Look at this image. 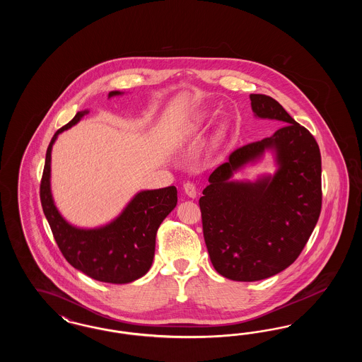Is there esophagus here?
<instances>
[{
	"label": "esophagus",
	"instance_id": "34e87169",
	"mask_svg": "<svg viewBox=\"0 0 362 362\" xmlns=\"http://www.w3.org/2000/svg\"><path fill=\"white\" fill-rule=\"evenodd\" d=\"M183 189H185L186 195L189 197V198H192V199H194V198L197 197V189H195V185H192V183L187 182V183H185V185H183Z\"/></svg>",
	"mask_w": 362,
	"mask_h": 362
}]
</instances>
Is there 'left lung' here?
Segmentation results:
<instances>
[{"instance_id":"1","label":"left lung","mask_w":362,"mask_h":362,"mask_svg":"<svg viewBox=\"0 0 362 362\" xmlns=\"http://www.w3.org/2000/svg\"><path fill=\"white\" fill-rule=\"evenodd\" d=\"M254 115L284 124L272 137L236 149L202 191L204 238L218 274L241 282L276 276L310 239L322 209V157L310 132L270 96L250 95ZM274 152L277 170L255 182L233 181L247 163Z\"/></svg>"}]
</instances>
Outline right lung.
I'll return each instance as SVG.
<instances>
[{"label": "right lung", "mask_w": 362, "mask_h": 362, "mask_svg": "<svg viewBox=\"0 0 362 362\" xmlns=\"http://www.w3.org/2000/svg\"><path fill=\"white\" fill-rule=\"evenodd\" d=\"M123 92L111 90L108 98ZM89 111L76 114L52 138L40 182V202L62 255L88 276L107 284H129L145 276L155 257L156 233L177 204L175 186L137 192L121 214L99 228H77L68 223L54 204L52 149L58 136L78 123Z\"/></svg>", "instance_id": "1"}]
</instances>
